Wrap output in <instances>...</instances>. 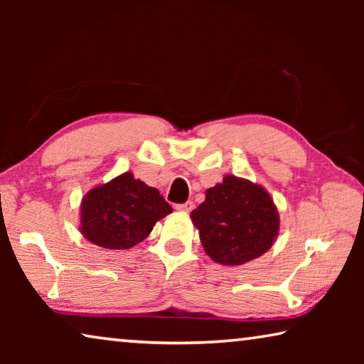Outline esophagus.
I'll return each instance as SVG.
<instances>
[{"mask_svg":"<svg viewBox=\"0 0 364 364\" xmlns=\"http://www.w3.org/2000/svg\"><path fill=\"white\" fill-rule=\"evenodd\" d=\"M194 208V204L191 200H188V202H184V204H178L176 205V210H180V212H191Z\"/></svg>","mask_w":364,"mask_h":364,"instance_id":"esophagus-1","label":"esophagus"}]
</instances>
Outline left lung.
Listing matches in <instances>:
<instances>
[{
	"mask_svg": "<svg viewBox=\"0 0 364 364\" xmlns=\"http://www.w3.org/2000/svg\"><path fill=\"white\" fill-rule=\"evenodd\" d=\"M191 220L205 254L226 267L263 255L279 232V213L268 191L234 175L205 191V200L191 212Z\"/></svg>",
	"mask_w": 364,
	"mask_h": 364,
	"instance_id": "left-lung-1",
	"label": "left lung"
}]
</instances>
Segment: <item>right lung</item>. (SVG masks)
<instances>
[{
	"instance_id": "1",
	"label": "right lung",
	"mask_w": 364,
	"mask_h": 364,
	"mask_svg": "<svg viewBox=\"0 0 364 364\" xmlns=\"http://www.w3.org/2000/svg\"><path fill=\"white\" fill-rule=\"evenodd\" d=\"M171 210L156 188L134 180L127 171L85 194L80 232L104 249H130L144 241L157 221Z\"/></svg>"
}]
</instances>
